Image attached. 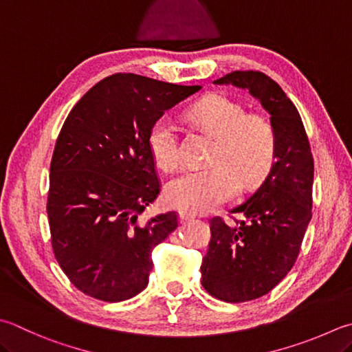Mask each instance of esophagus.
Returning a JSON list of instances; mask_svg holds the SVG:
<instances>
[{
  "label": "esophagus",
  "instance_id": "34e87169",
  "mask_svg": "<svg viewBox=\"0 0 352 352\" xmlns=\"http://www.w3.org/2000/svg\"><path fill=\"white\" fill-rule=\"evenodd\" d=\"M196 216L193 213H188V211H179V219H181L182 222L185 221H191V219H195Z\"/></svg>",
  "mask_w": 352,
  "mask_h": 352
}]
</instances>
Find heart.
<instances>
[{"label": "heart", "instance_id": "obj_1", "mask_svg": "<svg viewBox=\"0 0 352 352\" xmlns=\"http://www.w3.org/2000/svg\"><path fill=\"white\" fill-rule=\"evenodd\" d=\"M191 121L216 138L211 167L184 171L165 187V201L190 213H205L233 199L241 182L245 188L263 181L276 162L277 135L270 119L248 113L242 104L222 95H211L191 105ZM148 150L155 164L175 170L179 153L177 129L168 116L150 125Z\"/></svg>", "mask_w": 352, "mask_h": 352}]
</instances>
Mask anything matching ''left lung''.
<instances>
[{"mask_svg":"<svg viewBox=\"0 0 352 352\" xmlns=\"http://www.w3.org/2000/svg\"><path fill=\"white\" fill-rule=\"evenodd\" d=\"M214 84L247 89L271 115L277 135L273 168L247 201L230 210L234 223H225L219 216L210 219L202 285L216 299L239 303L268 294L299 257L313 216L314 159L299 111L270 76L236 70Z\"/></svg>","mask_w":352,"mask_h":352,"instance_id":"8db88e82","label":"left lung"}]
</instances>
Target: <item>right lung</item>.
<instances>
[{
	"mask_svg": "<svg viewBox=\"0 0 352 352\" xmlns=\"http://www.w3.org/2000/svg\"><path fill=\"white\" fill-rule=\"evenodd\" d=\"M197 90L116 73L70 110L50 162L47 216L53 254L84 294L122 302L147 287L151 251L177 228L176 211L139 221L161 191L148 130Z\"/></svg>",
	"mask_w": 352,
	"mask_h": 352,
	"instance_id": "1",
	"label": "right lung"
}]
</instances>
